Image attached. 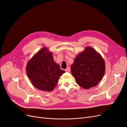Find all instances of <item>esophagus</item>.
<instances>
[{
  "instance_id": "obj_1",
  "label": "esophagus",
  "mask_w": 127,
  "mask_h": 127,
  "mask_svg": "<svg viewBox=\"0 0 127 127\" xmlns=\"http://www.w3.org/2000/svg\"><path fill=\"white\" fill-rule=\"evenodd\" d=\"M65 71L66 72H70V68L69 67H67L66 69H65Z\"/></svg>"
}]
</instances>
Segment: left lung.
<instances>
[{
    "instance_id": "obj_1",
    "label": "left lung",
    "mask_w": 127,
    "mask_h": 127,
    "mask_svg": "<svg viewBox=\"0 0 127 127\" xmlns=\"http://www.w3.org/2000/svg\"><path fill=\"white\" fill-rule=\"evenodd\" d=\"M105 70L104 60L95 49L86 47L77 56L71 66L72 75L76 83L84 89L97 85Z\"/></svg>"
}]
</instances>
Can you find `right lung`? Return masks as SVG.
<instances>
[{"instance_id": "1", "label": "right lung", "mask_w": 127, "mask_h": 127, "mask_svg": "<svg viewBox=\"0 0 127 127\" xmlns=\"http://www.w3.org/2000/svg\"><path fill=\"white\" fill-rule=\"evenodd\" d=\"M44 47L37 52L26 65V73L32 85L41 91H52L65 71L53 58V53Z\"/></svg>"}]
</instances>
